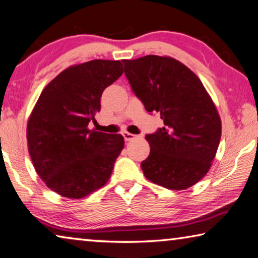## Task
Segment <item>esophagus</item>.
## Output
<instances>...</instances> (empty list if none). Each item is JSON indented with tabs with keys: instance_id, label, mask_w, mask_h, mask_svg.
Returning <instances> with one entry per match:
<instances>
[{
	"instance_id": "34e87169",
	"label": "esophagus",
	"mask_w": 258,
	"mask_h": 258,
	"mask_svg": "<svg viewBox=\"0 0 258 258\" xmlns=\"http://www.w3.org/2000/svg\"><path fill=\"white\" fill-rule=\"evenodd\" d=\"M122 135H123L125 142H130V141H133V139L135 138V135L134 134H130L128 132H124Z\"/></svg>"
}]
</instances>
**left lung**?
Instances as JSON below:
<instances>
[{"label":"left lung","instance_id":"8db88e82","mask_svg":"<svg viewBox=\"0 0 258 258\" xmlns=\"http://www.w3.org/2000/svg\"><path fill=\"white\" fill-rule=\"evenodd\" d=\"M130 86L147 112L164 126L146 135L151 152L142 162L145 177L166 188L185 189L204 178L221 141L222 121L200 79L183 62L149 54L123 59Z\"/></svg>","mask_w":258,"mask_h":258}]
</instances>
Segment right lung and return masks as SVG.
Listing matches in <instances>:
<instances>
[{
  "instance_id": "obj_1",
  "label": "right lung",
  "mask_w": 258,
  "mask_h": 258,
  "mask_svg": "<svg viewBox=\"0 0 258 258\" xmlns=\"http://www.w3.org/2000/svg\"><path fill=\"white\" fill-rule=\"evenodd\" d=\"M120 60L95 59L72 65L46 84L27 122L33 166L46 186L69 199L103 187L123 150V136L90 130L100 97L116 81Z\"/></svg>"
}]
</instances>
